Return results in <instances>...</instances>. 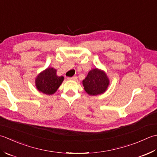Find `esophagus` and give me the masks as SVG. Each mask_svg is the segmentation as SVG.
Here are the masks:
<instances>
[{
  "label": "esophagus",
  "instance_id": "1",
  "mask_svg": "<svg viewBox=\"0 0 157 157\" xmlns=\"http://www.w3.org/2000/svg\"><path fill=\"white\" fill-rule=\"evenodd\" d=\"M77 76H72V77H69V78H68V80H72V81H76V80H77Z\"/></svg>",
  "mask_w": 157,
  "mask_h": 157
}]
</instances>
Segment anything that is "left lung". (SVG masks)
<instances>
[{
    "label": "left lung",
    "instance_id": "1",
    "mask_svg": "<svg viewBox=\"0 0 157 157\" xmlns=\"http://www.w3.org/2000/svg\"><path fill=\"white\" fill-rule=\"evenodd\" d=\"M110 84L109 78L104 70L94 68L89 72L82 81V85L85 91L90 95L102 94L107 90Z\"/></svg>",
    "mask_w": 157,
    "mask_h": 157
}]
</instances>
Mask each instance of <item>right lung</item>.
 I'll list each match as a JSON object with an SVG mask.
<instances>
[{"label":"right lung","mask_w":157,"mask_h":157,"mask_svg":"<svg viewBox=\"0 0 157 157\" xmlns=\"http://www.w3.org/2000/svg\"><path fill=\"white\" fill-rule=\"evenodd\" d=\"M57 70L47 68L36 76L35 84L37 89L47 95H52L57 90L63 81V76L56 75Z\"/></svg>","instance_id":"1"}]
</instances>
